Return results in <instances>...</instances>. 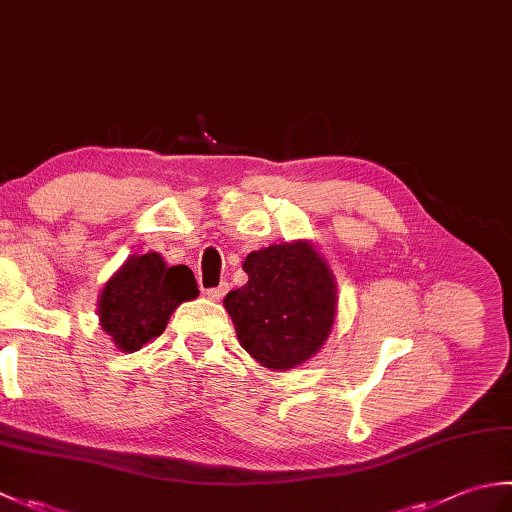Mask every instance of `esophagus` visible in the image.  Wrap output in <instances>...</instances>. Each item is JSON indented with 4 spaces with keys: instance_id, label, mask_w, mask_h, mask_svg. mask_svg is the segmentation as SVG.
I'll list each match as a JSON object with an SVG mask.
<instances>
[{
    "instance_id": "esophagus-1",
    "label": "esophagus",
    "mask_w": 512,
    "mask_h": 512,
    "mask_svg": "<svg viewBox=\"0 0 512 512\" xmlns=\"http://www.w3.org/2000/svg\"><path fill=\"white\" fill-rule=\"evenodd\" d=\"M226 292H228V284H226V281H222V284L217 286V288L206 290V297H209L211 301H220L226 295Z\"/></svg>"
}]
</instances>
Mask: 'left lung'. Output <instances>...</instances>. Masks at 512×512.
Listing matches in <instances>:
<instances>
[{
  "label": "left lung",
  "mask_w": 512,
  "mask_h": 512,
  "mask_svg": "<svg viewBox=\"0 0 512 512\" xmlns=\"http://www.w3.org/2000/svg\"><path fill=\"white\" fill-rule=\"evenodd\" d=\"M248 281L224 297L237 341L255 361L286 372L317 354L334 328L339 292L310 239L270 244L244 259Z\"/></svg>",
  "instance_id": "8db88e82"
}]
</instances>
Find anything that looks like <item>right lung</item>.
Wrapping results in <instances>:
<instances>
[{"label":"right lung","mask_w":512,"mask_h":512,"mask_svg":"<svg viewBox=\"0 0 512 512\" xmlns=\"http://www.w3.org/2000/svg\"><path fill=\"white\" fill-rule=\"evenodd\" d=\"M200 295L191 268L169 266L160 253L132 255L105 281L99 323L121 352L132 354L154 341L180 303Z\"/></svg>","instance_id":"1"}]
</instances>
